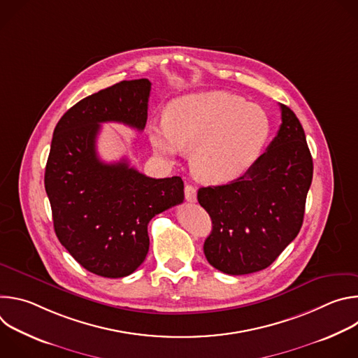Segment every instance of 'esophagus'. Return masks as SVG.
<instances>
[{"label":"esophagus","instance_id":"obj_1","mask_svg":"<svg viewBox=\"0 0 358 358\" xmlns=\"http://www.w3.org/2000/svg\"><path fill=\"white\" fill-rule=\"evenodd\" d=\"M184 194H185V199L189 202H195L196 201V189L194 185L187 184L184 188Z\"/></svg>","mask_w":358,"mask_h":358}]
</instances>
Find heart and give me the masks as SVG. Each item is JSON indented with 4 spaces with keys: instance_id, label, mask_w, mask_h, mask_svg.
<instances>
[{
    "instance_id": "b5f03b06",
    "label": "heart",
    "mask_w": 358,
    "mask_h": 358,
    "mask_svg": "<svg viewBox=\"0 0 358 358\" xmlns=\"http://www.w3.org/2000/svg\"><path fill=\"white\" fill-rule=\"evenodd\" d=\"M269 134L264 108L224 90L181 96L169 105L166 120L150 126L159 155L174 159L192 150L194 173L211 184L242 176L261 156Z\"/></svg>"
}]
</instances>
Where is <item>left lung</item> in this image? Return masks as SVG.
Here are the masks:
<instances>
[{"instance_id":"8db88e82","label":"left lung","mask_w":358,"mask_h":358,"mask_svg":"<svg viewBox=\"0 0 358 358\" xmlns=\"http://www.w3.org/2000/svg\"><path fill=\"white\" fill-rule=\"evenodd\" d=\"M280 110L276 137L245 174L198 189V202L213 221L203 253L224 273L266 269L301 228L313 160L299 119L285 105Z\"/></svg>"}]
</instances>
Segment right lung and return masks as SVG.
<instances>
[{"label":"right lung","instance_id":"right-lung-1","mask_svg":"<svg viewBox=\"0 0 358 358\" xmlns=\"http://www.w3.org/2000/svg\"><path fill=\"white\" fill-rule=\"evenodd\" d=\"M151 82L123 80L72 106L58 122L45 167L55 234L86 271L103 278L133 273L148 252L152 217L181 203V177L151 178L129 166L101 162V123L144 130Z\"/></svg>","mask_w":358,"mask_h":358}]
</instances>
